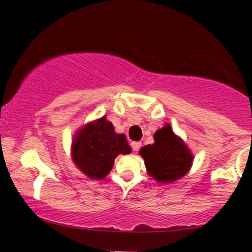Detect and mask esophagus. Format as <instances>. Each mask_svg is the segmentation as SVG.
I'll return each instance as SVG.
<instances>
[{"label":"esophagus","instance_id":"34e87169","mask_svg":"<svg viewBox=\"0 0 252 252\" xmlns=\"http://www.w3.org/2000/svg\"><path fill=\"white\" fill-rule=\"evenodd\" d=\"M131 148L134 152H137L141 148V142H131Z\"/></svg>","mask_w":252,"mask_h":252}]
</instances>
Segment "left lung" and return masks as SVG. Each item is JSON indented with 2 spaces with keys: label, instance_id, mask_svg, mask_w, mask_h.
I'll use <instances>...</instances> for the list:
<instances>
[{
  "label": "left lung",
  "instance_id": "8db88e82",
  "mask_svg": "<svg viewBox=\"0 0 252 252\" xmlns=\"http://www.w3.org/2000/svg\"><path fill=\"white\" fill-rule=\"evenodd\" d=\"M138 154L143 158L148 175L158 184H172L184 178L194 160L187 144L168 123L156 130L154 143L142 147Z\"/></svg>",
  "mask_w": 252,
  "mask_h": 252
}]
</instances>
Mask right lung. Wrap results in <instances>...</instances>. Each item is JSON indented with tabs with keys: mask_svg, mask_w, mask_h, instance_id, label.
<instances>
[{
	"mask_svg": "<svg viewBox=\"0 0 252 252\" xmlns=\"http://www.w3.org/2000/svg\"><path fill=\"white\" fill-rule=\"evenodd\" d=\"M130 153L126 135L117 134L106 116L78 129L71 144L72 161L91 180H102L112 169L118 155Z\"/></svg>",
	"mask_w": 252,
	"mask_h": 252,
	"instance_id": "1",
	"label": "right lung"
}]
</instances>
